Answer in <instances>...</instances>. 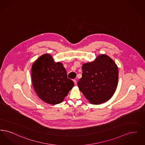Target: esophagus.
<instances>
[{
  "mask_svg": "<svg viewBox=\"0 0 145 145\" xmlns=\"http://www.w3.org/2000/svg\"><path fill=\"white\" fill-rule=\"evenodd\" d=\"M73 82H74V84H75V85H76V84H77V82H76V79H74V80H73Z\"/></svg>",
  "mask_w": 145,
  "mask_h": 145,
  "instance_id": "1",
  "label": "esophagus"
}]
</instances>
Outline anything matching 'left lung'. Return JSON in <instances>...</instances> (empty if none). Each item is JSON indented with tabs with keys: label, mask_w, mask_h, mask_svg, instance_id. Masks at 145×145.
I'll use <instances>...</instances> for the list:
<instances>
[{
	"label": "left lung",
	"mask_w": 145,
	"mask_h": 145,
	"mask_svg": "<svg viewBox=\"0 0 145 145\" xmlns=\"http://www.w3.org/2000/svg\"><path fill=\"white\" fill-rule=\"evenodd\" d=\"M78 86L90 103L101 104L109 100L116 90L118 69L109 56L98 55L94 61L84 63Z\"/></svg>",
	"instance_id": "obj_1"
}]
</instances>
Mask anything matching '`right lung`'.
Instances as JSON below:
<instances>
[{
  "label": "right lung",
  "instance_id": "add662e5",
  "mask_svg": "<svg viewBox=\"0 0 145 145\" xmlns=\"http://www.w3.org/2000/svg\"><path fill=\"white\" fill-rule=\"evenodd\" d=\"M32 83L38 96L47 103L55 105L63 101L74 86L67 78V72L61 62H55L52 56H40L31 67Z\"/></svg>",
  "mask_w": 145,
  "mask_h": 145
}]
</instances>
